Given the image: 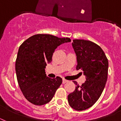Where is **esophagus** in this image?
Segmentation results:
<instances>
[{"mask_svg": "<svg viewBox=\"0 0 121 121\" xmlns=\"http://www.w3.org/2000/svg\"><path fill=\"white\" fill-rule=\"evenodd\" d=\"M68 82V81L67 80H65V79H64V78L63 79V83H65Z\"/></svg>", "mask_w": 121, "mask_h": 121, "instance_id": "1", "label": "esophagus"}]
</instances>
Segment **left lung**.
<instances>
[{
	"label": "left lung",
	"mask_w": 121,
	"mask_h": 121,
	"mask_svg": "<svg viewBox=\"0 0 121 121\" xmlns=\"http://www.w3.org/2000/svg\"><path fill=\"white\" fill-rule=\"evenodd\" d=\"M72 46L77 56V70H82L86 81L77 82L74 92L68 95L69 105L76 111H84L97 101L107 80L109 63L99 46L90 41L73 39Z\"/></svg>",
	"instance_id": "left-lung-1"
}]
</instances>
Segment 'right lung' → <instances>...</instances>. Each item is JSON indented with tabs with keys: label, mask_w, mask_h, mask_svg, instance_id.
I'll return each mask as SVG.
<instances>
[{
	"label": "right lung",
	"mask_w": 121,
	"mask_h": 121,
	"mask_svg": "<svg viewBox=\"0 0 121 121\" xmlns=\"http://www.w3.org/2000/svg\"><path fill=\"white\" fill-rule=\"evenodd\" d=\"M70 41L68 38L39 34L29 38L20 46L16 61V76L24 96L31 103L42 105L53 99L62 79L59 77H48L46 66L52 61L58 46Z\"/></svg>",
	"instance_id": "obj_1"
}]
</instances>
